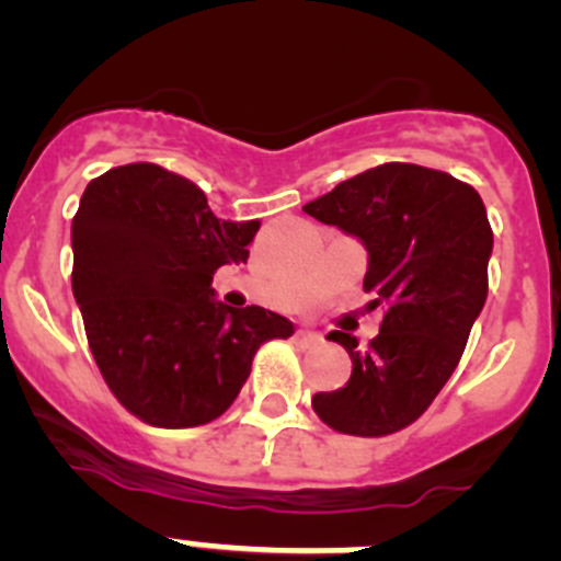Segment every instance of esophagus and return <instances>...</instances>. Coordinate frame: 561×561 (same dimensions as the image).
<instances>
[{"mask_svg":"<svg viewBox=\"0 0 561 561\" xmlns=\"http://www.w3.org/2000/svg\"><path fill=\"white\" fill-rule=\"evenodd\" d=\"M297 343L299 346H319L321 341H324V337L319 335V332H313V330H297Z\"/></svg>","mask_w":561,"mask_h":561,"instance_id":"obj_1","label":"esophagus"}]
</instances>
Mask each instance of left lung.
<instances>
[{"label": "left lung", "mask_w": 561, "mask_h": 561, "mask_svg": "<svg viewBox=\"0 0 561 561\" xmlns=\"http://www.w3.org/2000/svg\"><path fill=\"white\" fill-rule=\"evenodd\" d=\"M302 209L363 242V286L376 297L370 305L385 308L379 335L365 352L348 332L327 335L348 352L352 376L310 403L341 434H396L447 385L485 305L493 251L485 204L445 171L385 163Z\"/></svg>", "instance_id": "obj_1"}]
</instances>
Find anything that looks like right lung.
Wrapping results in <instances>:
<instances>
[{
	"mask_svg": "<svg viewBox=\"0 0 561 561\" xmlns=\"http://www.w3.org/2000/svg\"><path fill=\"white\" fill-rule=\"evenodd\" d=\"M259 220H224L202 187L154 163L87 185L70 229L73 297L105 385L158 428L213 423L240 396L256 348L294 335L286 316L229 308L213 288L248 262Z\"/></svg>",
	"mask_w": 561,
	"mask_h": 561,
	"instance_id": "1",
	"label": "right lung"
}]
</instances>
